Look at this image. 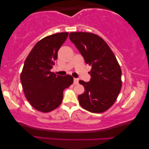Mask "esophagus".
I'll list each match as a JSON object with an SVG mask.
<instances>
[{"label":"esophagus","instance_id":"obj_1","mask_svg":"<svg viewBox=\"0 0 149 149\" xmlns=\"http://www.w3.org/2000/svg\"><path fill=\"white\" fill-rule=\"evenodd\" d=\"M73 83H74V85L78 84V83H79V79H77V78H74V82H73Z\"/></svg>","mask_w":149,"mask_h":149}]
</instances>
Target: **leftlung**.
<instances>
[{
  "mask_svg": "<svg viewBox=\"0 0 149 149\" xmlns=\"http://www.w3.org/2000/svg\"><path fill=\"white\" fill-rule=\"evenodd\" d=\"M69 38L91 66L89 82L79 81L85 87L78 96L79 104L91 113H103L112 107L121 88V70L117 58L101 37L89 32H70Z\"/></svg>",
  "mask_w": 149,
  "mask_h": 149,
  "instance_id": "left-lung-1",
  "label": "left lung"
}]
</instances>
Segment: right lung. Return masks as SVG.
Here are the masks:
<instances>
[{
  "label": "right lung",
  "instance_id": "add662e5",
  "mask_svg": "<svg viewBox=\"0 0 149 149\" xmlns=\"http://www.w3.org/2000/svg\"><path fill=\"white\" fill-rule=\"evenodd\" d=\"M68 32L46 36L36 43L24 62L20 76L24 94L32 107L48 113L61 104L64 89L73 83L71 75H56L51 72L60 47Z\"/></svg>",
  "mask_w": 149,
  "mask_h": 149
}]
</instances>
